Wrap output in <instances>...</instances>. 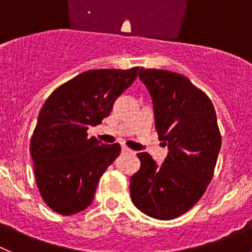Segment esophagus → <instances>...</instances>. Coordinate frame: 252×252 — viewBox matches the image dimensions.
Wrapping results in <instances>:
<instances>
[{
	"instance_id": "34e87169",
	"label": "esophagus",
	"mask_w": 252,
	"mask_h": 252,
	"mask_svg": "<svg viewBox=\"0 0 252 252\" xmlns=\"http://www.w3.org/2000/svg\"><path fill=\"white\" fill-rule=\"evenodd\" d=\"M122 153H127V154H132L133 151L131 149L126 148V146H122Z\"/></svg>"
}]
</instances>
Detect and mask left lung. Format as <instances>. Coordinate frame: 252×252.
<instances>
[{
  "instance_id": "8db88e82",
  "label": "left lung",
  "mask_w": 252,
  "mask_h": 252,
  "mask_svg": "<svg viewBox=\"0 0 252 252\" xmlns=\"http://www.w3.org/2000/svg\"><path fill=\"white\" fill-rule=\"evenodd\" d=\"M154 103L155 127L169 153L161 165L139 153V170L130 194L142 213L173 220L192 208L206 192L221 149V132L208 95L188 78L164 69H140Z\"/></svg>"
}]
</instances>
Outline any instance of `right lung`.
<instances>
[{
  "instance_id": "obj_1",
  "label": "right lung",
  "mask_w": 252,
  "mask_h": 252,
  "mask_svg": "<svg viewBox=\"0 0 252 252\" xmlns=\"http://www.w3.org/2000/svg\"><path fill=\"white\" fill-rule=\"evenodd\" d=\"M139 70H87L58 87L40 110L30 153L40 195L54 212L72 216L92 203L99 178L121 146L101 144L87 130L110 115Z\"/></svg>"
}]
</instances>
